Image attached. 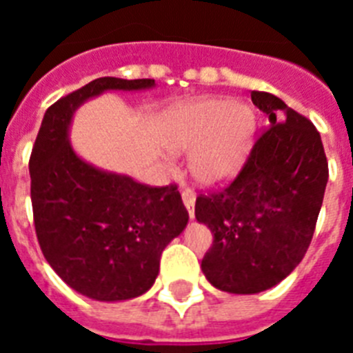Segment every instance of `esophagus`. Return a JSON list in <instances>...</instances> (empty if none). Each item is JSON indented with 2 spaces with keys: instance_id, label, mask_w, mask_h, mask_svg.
Returning a JSON list of instances; mask_svg holds the SVG:
<instances>
[{
  "instance_id": "obj_1",
  "label": "esophagus",
  "mask_w": 353,
  "mask_h": 353,
  "mask_svg": "<svg viewBox=\"0 0 353 353\" xmlns=\"http://www.w3.org/2000/svg\"><path fill=\"white\" fill-rule=\"evenodd\" d=\"M182 199H183V205H185V208L189 210V217H194V203H196V196L194 192L191 191H183L182 192Z\"/></svg>"
}]
</instances>
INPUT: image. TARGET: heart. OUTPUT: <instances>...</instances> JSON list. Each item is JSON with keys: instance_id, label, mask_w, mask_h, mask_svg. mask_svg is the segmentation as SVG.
I'll list each match as a JSON object with an SVG mask.
<instances>
[{"instance_id": "b5f03b06", "label": "heart", "mask_w": 353, "mask_h": 353, "mask_svg": "<svg viewBox=\"0 0 353 353\" xmlns=\"http://www.w3.org/2000/svg\"><path fill=\"white\" fill-rule=\"evenodd\" d=\"M256 127L251 105L228 97H203L168 109L161 134L171 154H192V179L214 187L232 180L244 166Z\"/></svg>"}]
</instances>
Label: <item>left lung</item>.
<instances>
[{
	"mask_svg": "<svg viewBox=\"0 0 353 353\" xmlns=\"http://www.w3.org/2000/svg\"><path fill=\"white\" fill-rule=\"evenodd\" d=\"M269 117L244 166L230 183L196 198L194 214L214 242L205 277L228 293L263 292L302 261L313 239L329 164L316 127L279 97L251 92Z\"/></svg>",
	"mask_w": 353,
	"mask_h": 353,
	"instance_id": "8db88e82",
	"label": "left lung"
}]
</instances>
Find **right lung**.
I'll list each match as a JSON object with an SVG mask.
<instances>
[{
	"instance_id": "1",
	"label": "right lung",
	"mask_w": 353,
	"mask_h": 353,
	"mask_svg": "<svg viewBox=\"0 0 353 353\" xmlns=\"http://www.w3.org/2000/svg\"><path fill=\"white\" fill-rule=\"evenodd\" d=\"M154 79L99 77L46 111L31 150V205L40 249L70 288L95 301H129L152 288L161 254L189 212L174 183L152 187L97 170L68 143L74 111L108 90L152 88Z\"/></svg>"
}]
</instances>
